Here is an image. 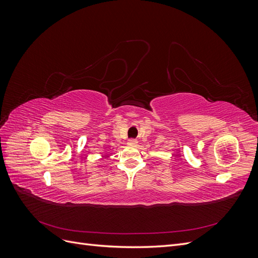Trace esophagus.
Segmentation results:
<instances>
[{"label":"esophagus","instance_id":"esophagus-1","mask_svg":"<svg viewBox=\"0 0 258 258\" xmlns=\"http://www.w3.org/2000/svg\"><path fill=\"white\" fill-rule=\"evenodd\" d=\"M128 144H129V145H132V146H135V145L138 144V141H137V140H135V139H129V140H128Z\"/></svg>","mask_w":258,"mask_h":258}]
</instances>
